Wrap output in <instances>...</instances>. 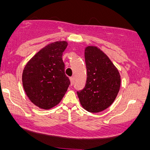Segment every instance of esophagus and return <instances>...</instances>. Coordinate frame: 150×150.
<instances>
[{"label": "esophagus", "mask_w": 150, "mask_h": 150, "mask_svg": "<svg viewBox=\"0 0 150 150\" xmlns=\"http://www.w3.org/2000/svg\"><path fill=\"white\" fill-rule=\"evenodd\" d=\"M69 80H70V83H71V86H72V85L74 84V79L73 77H70Z\"/></svg>", "instance_id": "1"}]
</instances>
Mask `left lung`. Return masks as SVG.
Instances as JSON below:
<instances>
[{
    "mask_svg": "<svg viewBox=\"0 0 150 150\" xmlns=\"http://www.w3.org/2000/svg\"><path fill=\"white\" fill-rule=\"evenodd\" d=\"M87 81L85 88L77 92L81 105L90 112L108 108L119 92V71L100 49L88 46L85 49Z\"/></svg>",
    "mask_w": 150,
    "mask_h": 150,
    "instance_id": "8db88e82",
    "label": "left lung"
}]
</instances>
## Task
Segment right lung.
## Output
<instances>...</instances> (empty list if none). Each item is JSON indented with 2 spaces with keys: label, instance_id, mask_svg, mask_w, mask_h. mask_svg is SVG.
Segmentation results:
<instances>
[{
  "label": "right lung",
  "instance_id": "add662e5",
  "mask_svg": "<svg viewBox=\"0 0 150 150\" xmlns=\"http://www.w3.org/2000/svg\"><path fill=\"white\" fill-rule=\"evenodd\" d=\"M66 41L53 42L39 51L24 67L22 83L31 102L48 110L58 105L70 84L64 74L62 53Z\"/></svg>",
  "mask_w": 150,
  "mask_h": 150
}]
</instances>
